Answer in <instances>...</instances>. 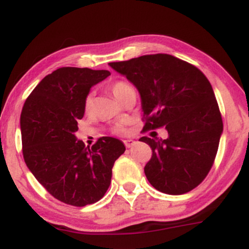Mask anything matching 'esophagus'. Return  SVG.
<instances>
[{
  "label": "esophagus",
  "mask_w": 249,
  "mask_h": 249,
  "mask_svg": "<svg viewBox=\"0 0 249 249\" xmlns=\"http://www.w3.org/2000/svg\"><path fill=\"white\" fill-rule=\"evenodd\" d=\"M124 144H125V146H126V148H130V147H132L134 144H136V142L132 141V139H126V141H124Z\"/></svg>",
  "instance_id": "1"
}]
</instances>
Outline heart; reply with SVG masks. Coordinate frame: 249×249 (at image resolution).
Masks as SVG:
<instances>
[{
  "instance_id": "heart-1",
  "label": "heart",
  "mask_w": 249,
  "mask_h": 249,
  "mask_svg": "<svg viewBox=\"0 0 249 249\" xmlns=\"http://www.w3.org/2000/svg\"><path fill=\"white\" fill-rule=\"evenodd\" d=\"M127 89H131V87L128 84H126V83L117 82L112 85V87H111V92L113 93V96H115L117 99H119V97L122 96V93L124 92V91H126ZM92 107H93L92 96H88L87 99H85V104H84L85 112L90 113L91 111H92ZM113 131H115V132H117V133H125V132H126V130H125V127H124V124H122V123L117 124L115 128H113Z\"/></svg>"
}]
</instances>
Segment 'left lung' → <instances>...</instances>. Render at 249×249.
<instances>
[{"label": "left lung", "mask_w": 249, "mask_h": 249, "mask_svg": "<svg viewBox=\"0 0 249 249\" xmlns=\"http://www.w3.org/2000/svg\"><path fill=\"white\" fill-rule=\"evenodd\" d=\"M108 65L138 90L144 130L167 131L166 139H139L152 148L144 168L150 184L172 196L190 192L210 172L224 130L211 83L194 65L167 53Z\"/></svg>", "instance_id": "left-lung-1"}]
</instances>
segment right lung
Wrapping results in <instances>:
<instances>
[{
    "label": "right lung",
    "instance_id": "right-lung-1",
    "mask_svg": "<svg viewBox=\"0 0 249 249\" xmlns=\"http://www.w3.org/2000/svg\"><path fill=\"white\" fill-rule=\"evenodd\" d=\"M110 75L107 70L59 68L24 103V161L39 184L64 204L83 207L101 200L110 186L113 164L125 151L112 137H103L90 148L75 134L90 89Z\"/></svg>",
    "mask_w": 249,
    "mask_h": 249
}]
</instances>
